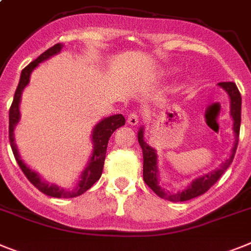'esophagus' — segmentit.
I'll return each mask as SVG.
<instances>
[{
    "label": "esophagus",
    "instance_id": "esophagus-1",
    "mask_svg": "<svg viewBox=\"0 0 251 251\" xmlns=\"http://www.w3.org/2000/svg\"><path fill=\"white\" fill-rule=\"evenodd\" d=\"M140 119H141L140 114H137V113H130L127 118V122L128 124H130V126H137L138 122H140Z\"/></svg>",
    "mask_w": 251,
    "mask_h": 251
}]
</instances>
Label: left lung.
I'll return each instance as SVG.
<instances>
[{
    "mask_svg": "<svg viewBox=\"0 0 251 251\" xmlns=\"http://www.w3.org/2000/svg\"><path fill=\"white\" fill-rule=\"evenodd\" d=\"M218 86H221L227 93L228 98H230V114L232 117V129L233 133H235V143H233V147L231 150V155L220 168L211 171L208 174H204L202 176L194 179L190 183L189 187L187 189H184L183 192H166L158 184L160 180H158L157 153H156V150L152 149L150 145H147L145 138H143V133H145L143 127H141L140 130H138V143H140L143 153V180L158 197L168 199L170 202H184V201H189V199L202 196L222 176V174L227 170L228 166L232 162L235 153H236L237 143H239L240 124H241V95H240L239 89H237L236 85L233 82H220Z\"/></svg>",
    "mask_w": 251,
    "mask_h": 251,
    "instance_id": "left-lung-1",
    "label": "left lung"
}]
</instances>
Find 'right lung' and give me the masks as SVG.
I'll return each mask as SVG.
<instances>
[{
	"mask_svg": "<svg viewBox=\"0 0 251 251\" xmlns=\"http://www.w3.org/2000/svg\"><path fill=\"white\" fill-rule=\"evenodd\" d=\"M63 46L61 43L53 46L52 48L47 49L46 52L29 63L26 67L21 71L20 81L15 91L14 101L11 104V108L8 111V138H10V145H11L12 152L14 156L18 161L19 166L27 177V180L33 184L36 189H39L40 192L47 194L49 197H54V198H74V197H78L81 194L86 192L87 189L93 187L96 181L99 180L101 176L102 168H104L105 155H106V147H108V142L110 136L113 134L115 129L126 124V119L122 114H114L110 117H106L104 119L96 124L93 129V134H91V141H93V153L90 156V160L87 162L86 168L82 171V174L80 176V180L77 183L75 189H64V188H59L55 184H49L44 179L40 177V175L36 171L31 170L29 166L25 165V162L20 158V153H19L18 146L15 143V134L14 129L16 127V124L20 121V101H21V94H23L24 89L27 86V83L30 81V75L35 70L39 63L49 59L52 55L58 54L62 50Z\"/></svg>",
	"mask_w": 251,
	"mask_h": 251,
	"instance_id": "right-lung-1",
	"label": "right lung"
}]
</instances>
